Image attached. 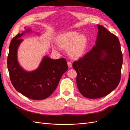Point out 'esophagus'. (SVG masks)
<instances>
[{
    "mask_svg": "<svg viewBox=\"0 0 130 130\" xmlns=\"http://www.w3.org/2000/svg\"><path fill=\"white\" fill-rule=\"evenodd\" d=\"M67 64H68V66L69 68H70L72 67V62H70L68 61V62H67Z\"/></svg>",
    "mask_w": 130,
    "mask_h": 130,
    "instance_id": "34e87169",
    "label": "esophagus"
}]
</instances>
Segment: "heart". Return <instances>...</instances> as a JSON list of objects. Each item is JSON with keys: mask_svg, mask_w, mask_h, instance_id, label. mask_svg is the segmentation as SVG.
Returning <instances> with one entry per match:
<instances>
[{"mask_svg": "<svg viewBox=\"0 0 130 130\" xmlns=\"http://www.w3.org/2000/svg\"><path fill=\"white\" fill-rule=\"evenodd\" d=\"M59 46L67 49L70 57L77 59L85 53L87 45V38L84 34H78L76 31H70L62 34L57 40ZM58 50L57 47H54Z\"/></svg>", "mask_w": 130, "mask_h": 130, "instance_id": "heart-1", "label": "heart"}]
</instances>
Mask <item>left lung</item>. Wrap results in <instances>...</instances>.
Segmentation results:
<instances>
[{"instance_id": "8db88e82", "label": "left lung", "mask_w": 130, "mask_h": 130, "mask_svg": "<svg viewBox=\"0 0 130 130\" xmlns=\"http://www.w3.org/2000/svg\"><path fill=\"white\" fill-rule=\"evenodd\" d=\"M97 26L95 45L73 64L77 72L78 89L89 99L107 95L118 86L123 64L119 39L105 27Z\"/></svg>"}]
</instances>
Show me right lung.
Masks as SVG:
<instances>
[{
  "instance_id": "right-lung-1",
  "label": "right lung",
  "mask_w": 130,
  "mask_h": 130,
  "mask_svg": "<svg viewBox=\"0 0 130 130\" xmlns=\"http://www.w3.org/2000/svg\"><path fill=\"white\" fill-rule=\"evenodd\" d=\"M30 32V29H26L11 41L7 68L11 83L18 92L31 99L43 100L57 88L62 75L68 69L67 62L64 58L54 60L45 56L36 69L28 72L23 69L18 62V49L23 41L21 37Z\"/></svg>"
}]
</instances>
